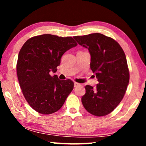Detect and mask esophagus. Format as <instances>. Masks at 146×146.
Wrapping results in <instances>:
<instances>
[{"label":"esophagus","mask_w":146,"mask_h":146,"mask_svg":"<svg viewBox=\"0 0 146 146\" xmlns=\"http://www.w3.org/2000/svg\"><path fill=\"white\" fill-rule=\"evenodd\" d=\"M74 87H76V86H78L80 85L79 84L77 83V82H74Z\"/></svg>","instance_id":"34e87169"}]
</instances>
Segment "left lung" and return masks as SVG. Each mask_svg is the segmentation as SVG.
<instances>
[{
	"label": "left lung",
	"mask_w": 146,
	"mask_h": 146,
	"mask_svg": "<svg viewBox=\"0 0 146 146\" xmlns=\"http://www.w3.org/2000/svg\"><path fill=\"white\" fill-rule=\"evenodd\" d=\"M78 43L88 49L90 68L99 84L85 86L82 97L85 109L96 116L111 113L123 99L129 80L125 53L115 40L100 33L74 36Z\"/></svg>",
	"instance_id": "8db88e82"
}]
</instances>
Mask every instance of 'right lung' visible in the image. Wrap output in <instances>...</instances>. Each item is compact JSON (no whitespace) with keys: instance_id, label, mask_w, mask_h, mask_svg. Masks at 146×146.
Instances as JSON below:
<instances>
[{"instance_id":"right-lung-1","label":"right lung","mask_w":146,"mask_h":146,"mask_svg":"<svg viewBox=\"0 0 146 146\" xmlns=\"http://www.w3.org/2000/svg\"><path fill=\"white\" fill-rule=\"evenodd\" d=\"M77 46L70 36L42 35L32 37L19 52L17 72L24 96L35 111L51 114L59 110L72 91L74 82L61 80L55 73L61 57Z\"/></svg>"}]
</instances>
